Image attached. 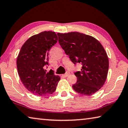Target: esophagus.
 <instances>
[{"label":"esophagus","instance_id":"esophagus-1","mask_svg":"<svg viewBox=\"0 0 128 128\" xmlns=\"http://www.w3.org/2000/svg\"><path fill=\"white\" fill-rule=\"evenodd\" d=\"M69 74H70V73H69V72H67L66 73V74H62V76H63L64 77H68Z\"/></svg>","mask_w":128,"mask_h":128}]
</instances>
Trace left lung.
<instances>
[{"label":"left lung","instance_id":"obj_1","mask_svg":"<svg viewBox=\"0 0 128 128\" xmlns=\"http://www.w3.org/2000/svg\"><path fill=\"white\" fill-rule=\"evenodd\" d=\"M59 43L73 63H81V71L74 73L75 92L92 95L102 87L107 78L109 62L102 45L92 36L78 32L58 33Z\"/></svg>","mask_w":128,"mask_h":128}]
</instances>
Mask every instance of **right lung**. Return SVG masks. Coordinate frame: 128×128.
<instances>
[{
    "label": "right lung",
    "mask_w": 128,
    "mask_h": 128,
    "mask_svg": "<svg viewBox=\"0 0 128 128\" xmlns=\"http://www.w3.org/2000/svg\"><path fill=\"white\" fill-rule=\"evenodd\" d=\"M58 40L55 32L44 31L32 36L21 47L17 70L21 82L32 94L47 96L56 90L60 78L51 69L46 73L44 66L48 65V51Z\"/></svg>",
    "instance_id": "right-lung-1"
}]
</instances>
